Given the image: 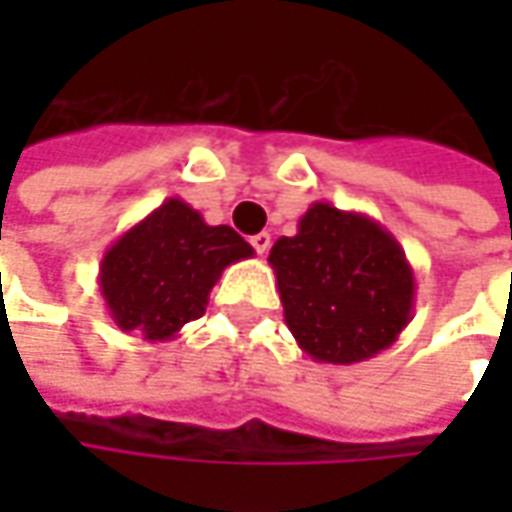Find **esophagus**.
I'll use <instances>...</instances> for the list:
<instances>
[{
    "label": "esophagus",
    "instance_id": "34e87169",
    "mask_svg": "<svg viewBox=\"0 0 512 512\" xmlns=\"http://www.w3.org/2000/svg\"><path fill=\"white\" fill-rule=\"evenodd\" d=\"M250 245H253V250H256L259 256H265L267 250H270V233H256V236H250Z\"/></svg>",
    "mask_w": 512,
    "mask_h": 512
}]
</instances>
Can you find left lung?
I'll use <instances>...</instances> for the list:
<instances>
[{
	"mask_svg": "<svg viewBox=\"0 0 512 512\" xmlns=\"http://www.w3.org/2000/svg\"><path fill=\"white\" fill-rule=\"evenodd\" d=\"M267 262L287 327L313 362L373 359L413 319V267L396 236L364 213L313 202Z\"/></svg>",
	"mask_w": 512,
	"mask_h": 512,
	"instance_id": "left-lung-1",
	"label": "left lung"
}]
</instances>
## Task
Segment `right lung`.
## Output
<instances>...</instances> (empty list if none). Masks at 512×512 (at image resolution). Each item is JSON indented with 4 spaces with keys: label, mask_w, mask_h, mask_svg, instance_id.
<instances>
[{
    "label": "right lung",
    "mask_w": 512,
    "mask_h": 512,
    "mask_svg": "<svg viewBox=\"0 0 512 512\" xmlns=\"http://www.w3.org/2000/svg\"><path fill=\"white\" fill-rule=\"evenodd\" d=\"M250 256L253 247L233 227L207 225L173 196L105 250L99 290L119 330L170 342L205 313L222 270Z\"/></svg>",
    "instance_id": "obj_1"
}]
</instances>
